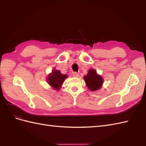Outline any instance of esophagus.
<instances>
[{
    "label": "esophagus",
    "instance_id": "esophagus-1",
    "mask_svg": "<svg viewBox=\"0 0 146 146\" xmlns=\"http://www.w3.org/2000/svg\"><path fill=\"white\" fill-rule=\"evenodd\" d=\"M73 76L78 77L79 76V73H78L77 72H74V73H73Z\"/></svg>",
    "mask_w": 146,
    "mask_h": 146
}]
</instances>
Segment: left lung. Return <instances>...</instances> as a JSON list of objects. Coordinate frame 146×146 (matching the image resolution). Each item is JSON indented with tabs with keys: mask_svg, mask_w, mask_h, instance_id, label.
<instances>
[{
	"mask_svg": "<svg viewBox=\"0 0 146 146\" xmlns=\"http://www.w3.org/2000/svg\"><path fill=\"white\" fill-rule=\"evenodd\" d=\"M87 87L91 91H94L100 89L103 83V78L100 74H97L94 69L88 71L86 75L83 77Z\"/></svg>",
	"mask_w": 146,
	"mask_h": 146,
	"instance_id": "left-lung-1",
	"label": "left lung"
}]
</instances>
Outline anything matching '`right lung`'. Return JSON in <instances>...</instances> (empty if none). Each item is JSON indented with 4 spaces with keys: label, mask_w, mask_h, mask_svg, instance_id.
Instances as JSON below:
<instances>
[{
    "label": "right lung",
    "mask_w": 146,
    "mask_h": 146,
    "mask_svg": "<svg viewBox=\"0 0 146 146\" xmlns=\"http://www.w3.org/2000/svg\"><path fill=\"white\" fill-rule=\"evenodd\" d=\"M67 77L68 76L66 74H62L60 71L53 70L52 73L48 74V78H47V81L53 89L58 90L62 87V84Z\"/></svg>",
    "instance_id": "add662e5"
}]
</instances>
